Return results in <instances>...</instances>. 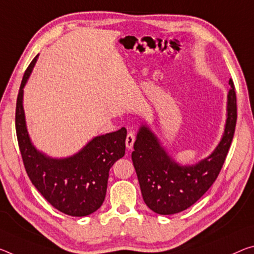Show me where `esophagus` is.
I'll return each mask as SVG.
<instances>
[{
	"mask_svg": "<svg viewBox=\"0 0 254 254\" xmlns=\"http://www.w3.org/2000/svg\"><path fill=\"white\" fill-rule=\"evenodd\" d=\"M134 139H135V136L133 134V132H128L127 135V139H126V146L127 149H132V147H133Z\"/></svg>",
	"mask_w": 254,
	"mask_h": 254,
	"instance_id": "esophagus-1",
	"label": "esophagus"
}]
</instances>
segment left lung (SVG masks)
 I'll list each match as a JSON object with an SVG mask.
<instances>
[{"label":"left lung","instance_id":"1","mask_svg":"<svg viewBox=\"0 0 254 254\" xmlns=\"http://www.w3.org/2000/svg\"><path fill=\"white\" fill-rule=\"evenodd\" d=\"M226 123L220 141L206 158L192 165L176 162L147 122L141 123L133 144L132 162L142 198L159 215L178 214L194 204L218 176L235 132L237 110L235 87L229 80Z\"/></svg>","mask_w":254,"mask_h":254}]
</instances>
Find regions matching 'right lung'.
Instances as JSON below:
<instances>
[{
	"instance_id": "1",
	"label": "right lung",
	"mask_w": 254,
	"mask_h": 254,
	"mask_svg": "<svg viewBox=\"0 0 254 254\" xmlns=\"http://www.w3.org/2000/svg\"><path fill=\"white\" fill-rule=\"evenodd\" d=\"M38 56L23 74L15 108V131L23 165L31 183L54 208L69 216H88L105 200L110 168L126 154L127 130L122 127L94 136L69 157L54 158L36 148L27 128L23 88Z\"/></svg>"
}]
</instances>
